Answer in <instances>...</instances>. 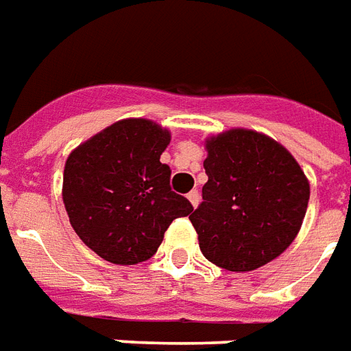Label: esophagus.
<instances>
[{
	"label": "esophagus",
	"mask_w": 351,
	"mask_h": 351,
	"mask_svg": "<svg viewBox=\"0 0 351 351\" xmlns=\"http://www.w3.org/2000/svg\"><path fill=\"white\" fill-rule=\"evenodd\" d=\"M186 198L193 204V207H198V204H200V193L198 191H191V193L186 194Z\"/></svg>",
	"instance_id": "1"
}]
</instances>
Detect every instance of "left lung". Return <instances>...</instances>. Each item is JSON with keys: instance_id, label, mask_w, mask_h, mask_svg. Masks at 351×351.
<instances>
[{"instance_id": "8db88e82", "label": "left lung", "mask_w": 351, "mask_h": 351, "mask_svg": "<svg viewBox=\"0 0 351 351\" xmlns=\"http://www.w3.org/2000/svg\"><path fill=\"white\" fill-rule=\"evenodd\" d=\"M202 202L189 219L204 256L252 271L280 256L305 219L311 186L290 151L256 130L209 138Z\"/></svg>"}]
</instances>
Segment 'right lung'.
<instances>
[{
  "label": "right lung",
  "instance_id": "1",
  "mask_svg": "<svg viewBox=\"0 0 351 351\" xmlns=\"http://www.w3.org/2000/svg\"><path fill=\"white\" fill-rule=\"evenodd\" d=\"M170 132L149 119H121L69 155L63 204L74 232L89 249L117 265L157 252L173 219L193 213L170 186L160 162Z\"/></svg>",
  "mask_w": 351,
  "mask_h": 351
}]
</instances>
